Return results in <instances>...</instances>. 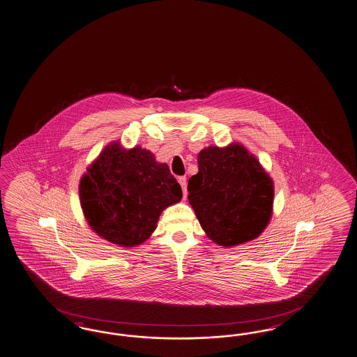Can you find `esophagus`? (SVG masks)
Masks as SVG:
<instances>
[{
  "mask_svg": "<svg viewBox=\"0 0 357 357\" xmlns=\"http://www.w3.org/2000/svg\"><path fill=\"white\" fill-rule=\"evenodd\" d=\"M178 182H179V185H182V190H183V195L187 197V188H185V185H187V183H185V176H179L178 178Z\"/></svg>",
  "mask_w": 357,
  "mask_h": 357,
  "instance_id": "obj_1",
  "label": "esophagus"
}]
</instances>
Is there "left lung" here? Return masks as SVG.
I'll use <instances>...</instances> for the list:
<instances>
[{"label": "left lung", "mask_w": 357, "mask_h": 357, "mask_svg": "<svg viewBox=\"0 0 357 357\" xmlns=\"http://www.w3.org/2000/svg\"><path fill=\"white\" fill-rule=\"evenodd\" d=\"M198 167L187 191L206 235L227 248L259 238L273 207V182L259 159L232 142L203 149Z\"/></svg>", "instance_id": "1"}]
</instances>
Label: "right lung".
Returning <instances> with one entry per match:
<instances>
[{
	"mask_svg": "<svg viewBox=\"0 0 357 357\" xmlns=\"http://www.w3.org/2000/svg\"><path fill=\"white\" fill-rule=\"evenodd\" d=\"M182 199V188L151 151L107 144L79 181L87 225L98 236L131 248L157 229L162 211Z\"/></svg>",
	"mask_w": 357,
	"mask_h": 357,
	"instance_id": "right-lung-1",
	"label": "right lung"
}]
</instances>
